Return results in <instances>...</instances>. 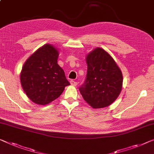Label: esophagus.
<instances>
[{
  "mask_svg": "<svg viewBox=\"0 0 154 154\" xmlns=\"http://www.w3.org/2000/svg\"><path fill=\"white\" fill-rule=\"evenodd\" d=\"M70 84L72 85V86H76L77 85V82H75L74 80H71V81H70Z\"/></svg>",
  "mask_w": 154,
  "mask_h": 154,
  "instance_id": "1",
  "label": "esophagus"
}]
</instances>
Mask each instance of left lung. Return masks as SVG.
I'll return each instance as SVG.
<instances>
[{
  "instance_id": "8db88e82",
  "label": "left lung",
  "mask_w": 154,
  "mask_h": 154,
  "mask_svg": "<svg viewBox=\"0 0 154 154\" xmlns=\"http://www.w3.org/2000/svg\"><path fill=\"white\" fill-rule=\"evenodd\" d=\"M87 74L79 87L84 100L93 108L109 106L120 95L122 74L111 55L97 48L86 57Z\"/></svg>"
}]
</instances>
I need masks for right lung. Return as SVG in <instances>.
<instances>
[{
  "label": "right lung",
  "mask_w": 154,
  "mask_h": 154,
  "mask_svg": "<svg viewBox=\"0 0 154 154\" xmlns=\"http://www.w3.org/2000/svg\"><path fill=\"white\" fill-rule=\"evenodd\" d=\"M58 56L56 48L46 44L29 57L23 66L20 73L23 89L36 104L45 105L52 102L70 84L57 63Z\"/></svg>",
  "instance_id": "right-lung-1"
}]
</instances>
